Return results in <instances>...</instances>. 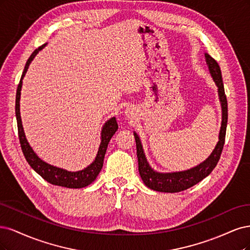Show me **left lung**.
<instances>
[{
	"label": "left lung",
	"instance_id": "1",
	"mask_svg": "<svg viewBox=\"0 0 250 250\" xmlns=\"http://www.w3.org/2000/svg\"><path fill=\"white\" fill-rule=\"evenodd\" d=\"M207 64L210 69L211 75L214 79V81L218 87V94L221 102L222 107V123L221 128L219 133V141L211 156L208 157L205 162L199 164L198 166L189 169L186 171L181 172H172V173H159L152 170L148 165L146 155H144L142 146L138 135L134 133L135 141H136V148H137V158H138V169L139 174L143 183L146 185V187L160 192H169L175 193L187 190L194 186L200 181H203L205 178L210 174L213 169L216 167L217 163L220 159L221 152L223 149L224 141H225V133H227V125H228V101L227 95L224 92V86L222 82V76L220 66L218 65L217 61L212 58L210 55L206 54Z\"/></svg>",
	"mask_w": 250,
	"mask_h": 250
}]
</instances>
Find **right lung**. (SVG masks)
<instances>
[{"label": "right lung", "mask_w": 250, "mask_h": 250, "mask_svg": "<svg viewBox=\"0 0 250 250\" xmlns=\"http://www.w3.org/2000/svg\"><path fill=\"white\" fill-rule=\"evenodd\" d=\"M44 45L45 44L39 46L38 49H36L33 53H32V55L29 57L25 65V69L22 71L21 81L18 86L17 99H15V116H17V122H18L19 139L21 143V147L22 150V154L25 156L29 165L46 182H49L52 185H56V186H61V187H66V188H75V189L83 188L88 186V185H90L96 179V176H98V174L102 170L104 158V154H106L109 141L112 138V136H113L117 131L118 125L116 123L115 117H112L106 124H104L102 130V142L98 151V155H96V158L93 162L81 171L70 172L67 170H64V169L57 168L43 162L42 160H40L36 156L33 149H32L31 146H29V143L26 139L25 133H23L21 113H20V98H21L22 78L25 76L31 61L34 59V57L40 50L43 49Z\"/></svg>", "instance_id": "right-lung-1"}]
</instances>
